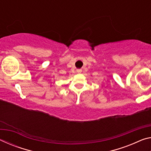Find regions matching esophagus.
Masks as SVG:
<instances>
[{"instance_id":"34e87169","label":"esophagus","mask_w":151,"mask_h":151,"mask_svg":"<svg viewBox=\"0 0 151 151\" xmlns=\"http://www.w3.org/2000/svg\"><path fill=\"white\" fill-rule=\"evenodd\" d=\"M76 71H77L78 73H81L82 72V70L81 69H77V70H76Z\"/></svg>"}]
</instances>
